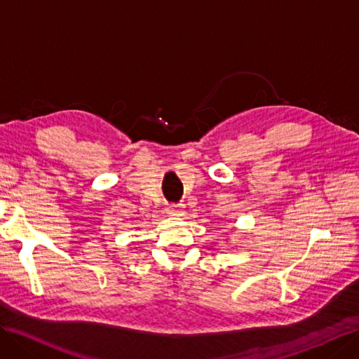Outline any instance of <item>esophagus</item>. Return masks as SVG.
Segmentation results:
<instances>
[{"label": "esophagus", "instance_id": "34e87169", "mask_svg": "<svg viewBox=\"0 0 359 359\" xmlns=\"http://www.w3.org/2000/svg\"><path fill=\"white\" fill-rule=\"evenodd\" d=\"M166 212H168L169 215H180L181 206H180V205H169L168 208H166Z\"/></svg>", "mask_w": 359, "mask_h": 359}]
</instances>
